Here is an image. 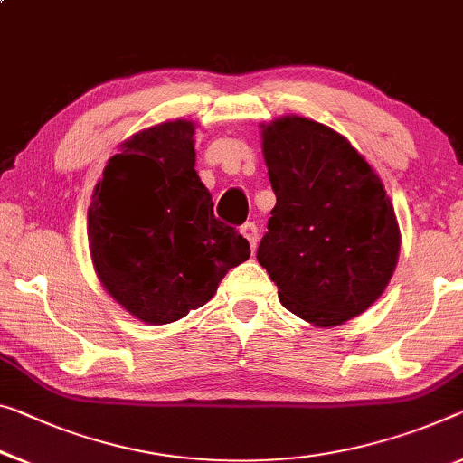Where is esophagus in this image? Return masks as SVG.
<instances>
[{
    "label": "esophagus",
    "mask_w": 463,
    "mask_h": 463,
    "mask_svg": "<svg viewBox=\"0 0 463 463\" xmlns=\"http://www.w3.org/2000/svg\"><path fill=\"white\" fill-rule=\"evenodd\" d=\"M240 232H241V236L248 240V244H250V250L254 252L256 241H259V227H256L252 222H246L244 225L240 227Z\"/></svg>",
    "instance_id": "1"
}]
</instances>
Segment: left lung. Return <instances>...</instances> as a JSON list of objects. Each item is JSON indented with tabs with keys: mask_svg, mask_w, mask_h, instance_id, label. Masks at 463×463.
<instances>
[{
	"mask_svg": "<svg viewBox=\"0 0 463 463\" xmlns=\"http://www.w3.org/2000/svg\"><path fill=\"white\" fill-rule=\"evenodd\" d=\"M262 153L277 203L256 259L281 304L318 326L362 315L400 254L379 175L341 134L298 116L265 126Z\"/></svg>",
	"mask_w": 463,
	"mask_h": 463,
	"instance_id": "1",
	"label": "left lung"
}]
</instances>
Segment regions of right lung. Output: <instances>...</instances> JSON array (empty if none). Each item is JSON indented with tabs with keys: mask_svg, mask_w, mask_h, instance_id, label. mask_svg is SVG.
<instances>
[{
	"mask_svg": "<svg viewBox=\"0 0 463 463\" xmlns=\"http://www.w3.org/2000/svg\"><path fill=\"white\" fill-rule=\"evenodd\" d=\"M192 134L186 119L134 134L109 159L89 207L99 279L148 325L174 323L207 304L223 275L250 259L248 240L213 215Z\"/></svg>",
	"mask_w": 463,
	"mask_h": 463,
	"instance_id": "1",
	"label": "right lung"
}]
</instances>
